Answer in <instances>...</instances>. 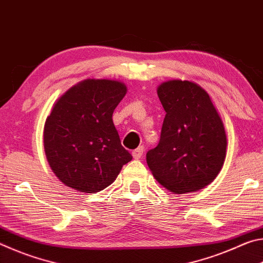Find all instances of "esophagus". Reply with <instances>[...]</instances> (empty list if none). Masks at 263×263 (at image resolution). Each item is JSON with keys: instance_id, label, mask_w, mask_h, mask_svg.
I'll return each mask as SVG.
<instances>
[{"instance_id": "1", "label": "esophagus", "mask_w": 263, "mask_h": 263, "mask_svg": "<svg viewBox=\"0 0 263 263\" xmlns=\"http://www.w3.org/2000/svg\"><path fill=\"white\" fill-rule=\"evenodd\" d=\"M142 154H144V146H139V147L136 148L135 151H132V157L136 160L140 159L142 157Z\"/></svg>"}]
</instances>
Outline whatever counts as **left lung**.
<instances>
[{
	"label": "left lung",
	"mask_w": 263,
	"mask_h": 263,
	"mask_svg": "<svg viewBox=\"0 0 263 263\" xmlns=\"http://www.w3.org/2000/svg\"><path fill=\"white\" fill-rule=\"evenodd\" d=\"M166 116L160 141L146 154L153 175L175 194L210 184L226 157L224 125L208 92L190 81L172 80L158 88Z\"/></svg>",
	"instance_id": "obj_1"
}]
</instances>
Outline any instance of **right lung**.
<instances>
[{"label":"right lung","instance_id":"obj_1","mask_svg":"<svg viewBox=\"0 0 263 263\" xmlns=\"http://www.w3.org/2000/svg\"><path fill=\"white\" fill-rule=\"evenodd\" d=\"M125 94L122 82L88 79L58 100L45 123L44 148L62 183L97 193L131 161L112 122L114 110Z\"/></svg>","mask_w":263,"mask_h":263}]
</instances>
